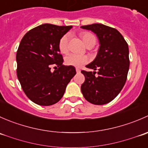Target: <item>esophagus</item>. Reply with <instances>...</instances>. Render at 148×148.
Masks as SVG:
<instances>
[{"label": "esophagus", "instance_id": "1", "mask_svg": "<svg viewBox=\"0 0 148 148\" xmlns=\"http://www.w3.org/2000/svg\"><path fill=\"white\" fill-rule=\"evenodd\" d=\"M76 71H77V73H80V69H76Z\"/></svg>", "mask_w": 148, "mask_h": 148}]
</instances>
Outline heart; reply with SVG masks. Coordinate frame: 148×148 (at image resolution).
Wrapping results in <instances>:
<instances>
[{"instance_id":"heart-1","label":"heart","mask_w":148,"mask_h":148,"mask_svg":"<svg viewBox=\"0 0 148 148\" xmlns=\"http://www.w3.org/2000/svg\"><path fill=\"white\" fill-rule=\"evenodd\" d=\"M82 39L85 45H88L90 43H96V38L92 34L89 32H84L81 34ZM68 41L69 35L65 34L59 41V49L62 53H65L68 51ZM66 64L75 67H80L89 62V59L86 56L75 54V53H69L67 55L64 59Z\"/></svg>"}]
</instances>
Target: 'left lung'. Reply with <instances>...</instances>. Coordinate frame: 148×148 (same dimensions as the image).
<instances>
[{
	"label": "left lung",
	"mask_w": 148,
	"mask_h": 148,
	"mask_svg": "<svg viewBox=\"0 0 148 148\" xmlns=\"http://www.w3.org/2000/svg\"><path fill=\"white\" fill-rule=\"evenodd\" d=\"M81 28L95 33L100 45L95 60L86 66L93 72L82 71L85 77L82 92L92 104H107L119 95L127 80L130 66L127 43L117 29L101 23ZM96 70L97 76H95Z\"/></svg>",
	"instance_id": "left-lung-1"
}]
</instances>
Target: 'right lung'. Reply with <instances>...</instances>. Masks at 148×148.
Here are the masks:
<instances>
[{"label":"right lung","mask_w":148,"mask_h":148,"mask_svg":"<svg viewBox=\"0 0 148 148\" xmlns=\"http://www.w3.org/2000/svg\"><path fill=\"white\" fill-rule=\"evenodd\" d=\"M71 26L44 23L23 37L16 53L17 77L23 92L33 102L49 106L59 102L76 74L72 66L63 65L59 41ZM52 65L58 68L53 72Z\"/></svg>","instance_id":"1"}]
</instances>
